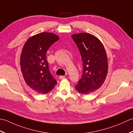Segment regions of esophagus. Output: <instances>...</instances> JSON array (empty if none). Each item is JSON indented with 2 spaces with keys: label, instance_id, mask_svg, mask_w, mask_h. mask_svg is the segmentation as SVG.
<instances>
[{
  "label": "esophagus",
  "instance_id": "esophagus-1",
  "mask_svg": "<svg viewBox=\"0 0 133 133\" xmlns=\"http://www.w3.org/2000/svg\"><path fill=\"white\" fill-rule=\"evenodd\" d=\"M65 78V76H59V78L60 80H63Z\"/></svg>",
  "mask_w": 133,
  "mask_h": 133
}]
</instances>
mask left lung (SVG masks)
Wrapping results in <instances>:
<instances>
[{
  "mask_svg": "<svg viewBox=\"0 0 133 133\" xmlns=\"http://www.w3.org/2000/svg\"><path fill=\"white\" fill-rule=\"evenodd\" d=\"M80 51L83 63L82 76L75 89L88 95L99 89L104 83L108 72L106 51L99 39L92 34L81 32L72 35Z\"/></svg>",
  "mask_w": 133,
  "mask_h": 133,
  "instance_id": "1",
  "label": "left lung"
}]
</instances>
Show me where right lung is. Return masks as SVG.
<instances>
[{
    "instance_id": "add662e5",
    "label": "right lung",
    "mask_w": 133,
    "mask_h": 133,
    "mask_svg": "<svg viewBox=\"0 0 133 133\" xmlns=\"http://www.w3.org/2000/svg\"><path fill=\"white\" fill-rule=\"evenodd\" d=\"M59 39L54 33L44 32L26 41L20 58L21 72L26 83L39 94H46L57 82L50 74L46 53L50 46Z\"/></svg>"
}]
</instances>
